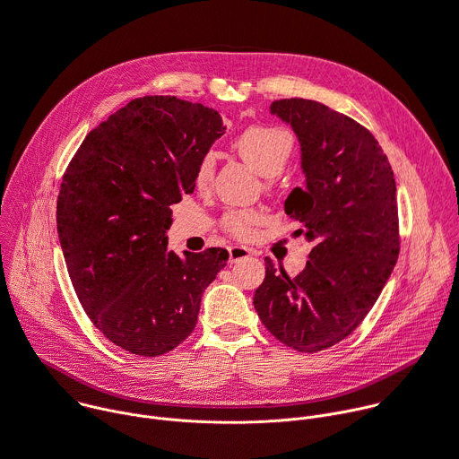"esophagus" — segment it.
Returning <instances> with one entry per match:
<instances>
[{"mask_svg":"<svg viewBox=\"0 0 459 459\" xmlns=\"http://www.w3.org/2000/svg\"><path fill=\"white\" fill-rule=\"evenodd\" d=\"M228 251H230V260L231 262H240V260H246V258L251 256V251L244 246H231Z\"/></svg>","mask_w":459,"mask_h":459,"instance_id":"1","label":"esophagus"}]
</instances>
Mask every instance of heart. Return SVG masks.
<instances>
[{
  "label": "heart",
  "mask_w": 459,
  "mask_h": 459,
  "mask_svg": "<svg viewBox=\"0 0 459 459\" xmlns=\"http://www.w3.org/2000/svg\"><path fill=\"white\" fill-rule=\"evenodd\" d=\"M235 151L240 154V158L253 167L260 176L264 178H274L278 176L283 167L287 165L290 154H292V138L274 127H249L244 133H240L233 142ZM215 170V156L212 152L204 154L199 160V165L194 174V181L197 188H206L212 183ZM264 221V213L260 210L249 208V210H233L228 212L224 217V228L240 237L246 238L251 235L253 226L260 224Z\"/></svg>",
  "instance_id": "1"
}]
</instances>
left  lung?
<instances>
[{
  "label": "left lung",
  "instance_id": "obj_1",
  "mask_svg": "<svg viewBox=\"0 0 459 459\" xmlns=\"http://www.w3.org/2000/svg\"><path fill=\"white\" fill-rule=\"evenodd\" d=\"M269 111L299 142L305 186L289 194L285 212L314 247L296 278L265 258L253 305L278 341L314 353L360 325L393 273L396 186L382 147L351 118L305 99L274 100Z\"/></svg>",
  "mask_w": 459,
  "mask_h": 459
}]
</instances>
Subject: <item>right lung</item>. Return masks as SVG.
Wrapping results in <instances>:
<instances>
[{
  "label": "right lung",
  "instance_id": "1",
  "mask_svg": "<svg viewBox=\"0 0 459 459\" xmlns=\"http://www.w3.org/2000/svg\"><path fill=\"white\" fill-rule=\"evenodd\" d=\"M221 115L176 97L129 102L93 129L57 199V233L79 301L117 346L156 357L195 328L228 251H169L170 206L195 188Z\"/></svg>",
  "mask_w": 459,
  "mask_h": 459
}]
</instances>
